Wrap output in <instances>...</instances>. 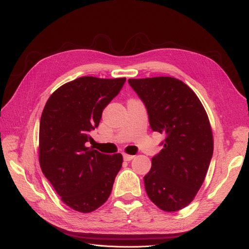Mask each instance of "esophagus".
<instances>
[{
  "label": "esophagus",
  "instance_id": "1",
  "mask_svg": "<svg viewBox=\"0 0 249 249\" xmlns=\"http://www.w3.org/2000/svg\"><path fill=\"white\" fill-rule=\"evenodd\" d=\"M123 158H124L125 161H130V160H132V159L134 158V156H133V155H128V154H124V155H123Z\"/></svg>",
  "mask_w": 249,
  "mask_h": 249
}]
</instances>
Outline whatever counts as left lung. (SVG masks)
<instances>
[{
	"label": "left lung",
	"mask_w": 249,
	"mask_h": 249,
	"mask_svg": "<svg viewBox=\"0 0 249 249\" xmlns=\"http://www.w3.org/2000/svg\"><path fill=\"white\" fill-rule=\"evenodd\" d=\"M145 104L151 129L165 136L143 177L150 199L175 212L191 203L205 180L213 154L206 110L190 88L177 78L128 79Z\"/></svg>",
	"instance_id": "1"
}]
</instances>
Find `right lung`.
Returning a JSON list of instances; mask_svg holds the SVG:
<instances>
[{
    "label": "right lung",
    "instance_id": "obj_1",
    "mask_svg": "<svg viewBox=\"0 0 249 249\" xmlns=\"http://www.w3.org/2000/svg\"><path fill=\"white\" fill-rule=\"evenodd\" d=\"M125 82V77L76 78L55 90L42 111L40 166L63 203L75 211L89 213L106 203L122 167L121 154H103L86 142Z\"/></svg>",
    "mask_w": 249,
    "mask_h": 249
}]
</instances>
